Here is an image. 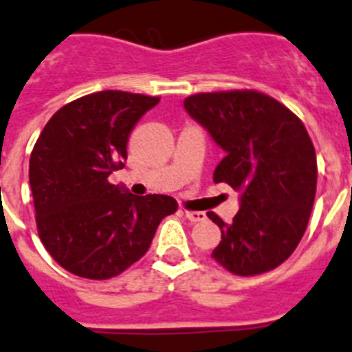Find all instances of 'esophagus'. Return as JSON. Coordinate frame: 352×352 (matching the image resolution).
<instances>
[{
  "label": "esophagus",
  "mask_w": 352,
  "mask_h": 352,
  "mask_svg": "<svg viewBox=\"0 0 352 352\" xmlns=\"http://www.w3.org/2000/svg\"><path fill=\"white\" fill-rule=\"evenodd\" d=\"M184 216L189 219V221H193V223L204 221V219H206V212H201V210H186Z\"/></svg>",
  "instance_id": "34e87169"
}]
</instances>
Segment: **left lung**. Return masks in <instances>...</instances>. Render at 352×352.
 <instances>
[{"mask_svg": "<svg viewBox=\"0 0 352 352\" xmlns=\"http://www.w3.org/2000/svg\"><path fill=\"white\" fill-rule=\"evenodd\" d=\"M184 108L225 151L214 182L241 191L232 223L207 214L221 230L212 258L237 276L278 267L298 248L316 200V148L303 122L256 90L195 94Z\"/></svg>", "mask_w": 352, "mask_h": 352, "instance_id": "8db88e82", "label": "left lung"}]
</instances>
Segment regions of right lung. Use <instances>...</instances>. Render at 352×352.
<instances>
[{
	"instance_id": "obj_1",
	"label": "right lung",
	"mask_w": 352,
	"mask_h": 352,
	"mask_svg": "<svg viewBox=\"0 0 352 352\" xmlns=\"http://www.w3.org/2000/svg\"><path fill=\"white\" fill-rule=\"evenodd\" d=\"M159 97L104 90L54 113L30 157L36 230L76 276L108 280L151 248L161 219L177 210L166 195H134L108 177L124 166L131 131Z\"/></svg>"
}]
</instances>
